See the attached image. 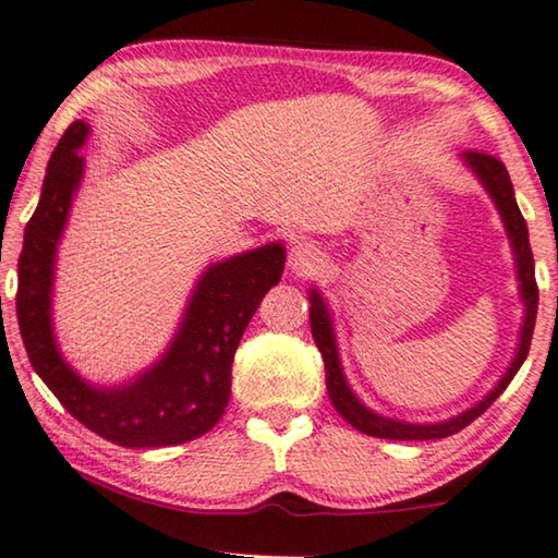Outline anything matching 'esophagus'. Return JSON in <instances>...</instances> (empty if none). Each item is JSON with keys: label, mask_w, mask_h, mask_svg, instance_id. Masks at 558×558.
I'll list each match as a JSON object with an SVG mask.
<instances>
[{"label": "esophagus", "mask_w": 558, "mask_h": 558, "mask_svg": "<svg viewBox=\"0 0 558 558\" xmlns=\"http://www.w3.org/2000/svg\"><path fill=\"white\" fill-rule=\"evenodd\" d=\"M320 263H323L320 251L313 243H307V240H301V243H295L293 247H290L288 268L293 276H301V278L315 276L320 268Z\"/></svg>", "instance_id": "1"}]
</instances>
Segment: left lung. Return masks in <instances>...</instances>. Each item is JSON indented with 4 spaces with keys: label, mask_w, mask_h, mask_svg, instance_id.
Instances as JSON below:
<instances>
[{
    "label": "left lung",
    "mask_w": 558,
    "mask_h": 558,
    "mask_svg": "<svg viewBox=\"0 0 558 558\" xmlns=\"http://www.w3.org/2000/svg\"><path fill=\"white\" fill-rule=\"evenodd\" d=\"M463 162L469 165L473 174L481 180V185L486 187V193L492 195V199L496 203V210L501 215L504 228L509 232L513 257H517V276H519V290L523 301V326H521L517 355H513L509 371L504 373V378L498 380L492 393H488L484 401L471 405L469 411L453 415V418L440 421V423H405V421L386 418V415L365 409L359 398H355L351 386H348V380L343 376V365H340V359H338L336 332H332L328 305L320 298L318 290H311V330H313L315 345H318V351L323 355V363H326L328 396L332 405H336V411L343 415L355 430H361L365 436L390 438V440H430V438H446V436L459 434L461 428L476 421L478 415L504 393L506 386L511 384L513 376H517L529 355L531 336H534V326H536L538 288H536V276H534V253H531V245H529L526 220H523V215L517 205V197H513L509 170H506V165L498 160V157L478 153V149H469V153H463Z\"/></svg>",
    "instance_id": "8db88e82"
}]
</instances>
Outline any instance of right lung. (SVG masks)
<instances>
[{
	"instance_id": "1",
	"label": "right lung",
	"mask_w": 558,
	"mask_h": 558,
	"mask_svg": "<svg viewBox=\"0 0 558 558\" xmlns=\"http://www.w3.org/2000/svg\"><path fill=\"white\" fill-rule=\"evenodd\" d=\"M89 124L72 122L49 157L35 215L24 228L16 320L32 368L82 426L124 448L178 446L210 430L226 413L232 359L257 305L286 268V247L270 243L203 272L168 353L132 384L99 388L82 380L52 330L54 255L80 187V147Z\"/></svg>"
}]
</instances>
